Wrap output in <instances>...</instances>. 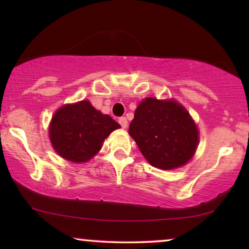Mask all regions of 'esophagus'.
Wrapping results in <instances>:
<instances>
[{"instance_id":"esophagus-1","label":"esophagus","mask_w":249,"mask_h":249,"mask_svg":"<svg viewBox=\"0 0 249 249\" xmlns=\"http://www.w3.org/2000/svg\"><path fill=\"white\" fill-rule=\"evenodd\" d=\"M119 124H121V127L124 128V129H125L128 127V121H127V119H125V117H121V118H119Z\"/></svg>"}]
</instances>
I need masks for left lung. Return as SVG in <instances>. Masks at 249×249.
<instances>
[{"instance_id":"obj_1","label":"left lung","mask_w":249,"mask_h":249,"mask_svg":"<svg viewBox=\"0 0 249 249\" xmlns=\"http://www.w3.org/2000/svg\"><path fill=\"white\" fill-rule=\"evenodd\" d=\"M129 135L155 168L171 170L186 164L198 144V131L188 112L173 101L148 97L136 108Z\"/></svg>"}]
</instances>
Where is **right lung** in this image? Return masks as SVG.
I'll list each match as a JSON object with an SVG mask.
<instances>
[{"instance_id":"obj_1","label":"right lung","mask_w":249,"mask_h":249,"mask_svg":"<svg viewBox=\"0 0 249 249\" xmlns=\"http://www.w3.org/2000/svg\"><path fill=\"white\" fill-rule=\"evenodd\" d=\"M120 124L95 110L88 101L68 104L55 112L50 139L57 154L71 162H87L96 155L104 139Z\"/></svg>"}]
</instances>
